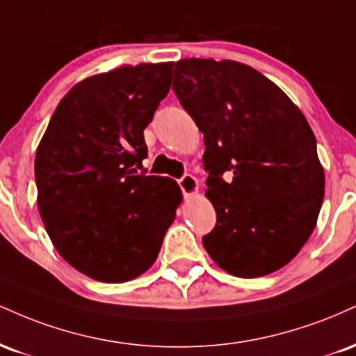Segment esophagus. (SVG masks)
<instances>
[{
    "label": "esophagus",
    "instance_id": "esophagus-1",
    "mask_svg": "<svg viewBox=\"0 0 356 356\" xmlns=\"http://www.w3.org/2000/svg\"><path fill=\"white\" fill-rule=\"evenodd\" d=\"M179 187H181L184 195H186V197H189V195H194L195 192H197L199 182H197V179L194 177V175L186 174V175H182L181 179H179Z\"/></svg>",
    "mask_w": 356,
    "mask_h": 356
}]
</instances>
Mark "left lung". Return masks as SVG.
<instances>
[{
  "label": "left lung",
  "instance_id": "8db88e82",
  "mask_svg": "<svg viewBox=\"0 0 356 356\" xmlns=\"http://www.w3.org/2000/svg\"><path fill=\"white\" fill-rule=\"evenodd\" d=\"M172 88L204 134L218 219L206 251L239 277L283 268L312 236L325 195L312 127L283 90L238 61H177Z\"/></svg>",
  "mask_w": 356,
  "mask_h": 356
}]
</instances>
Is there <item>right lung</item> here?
Wrapping results in <instances>:
<instances>
[{
	"instance_id": "right-lung-1",
	"label": "right lung",
	"mask_w": 356,
	"mask_h": 356,
	"mask_svg": "<svg viewBox=\"0 0 356 356\" xmlns=\"http://www.w3.org/2000/svg\"><path fill=\"white\" fill-rule=\"evenodd\" d=\"M174 63L88 76L53 113L36 149L38 211L60 256L88 277L124 283L157 259L182 201L177 182L147 175L144 129Z\"/></svg>"
}]
</instances>
